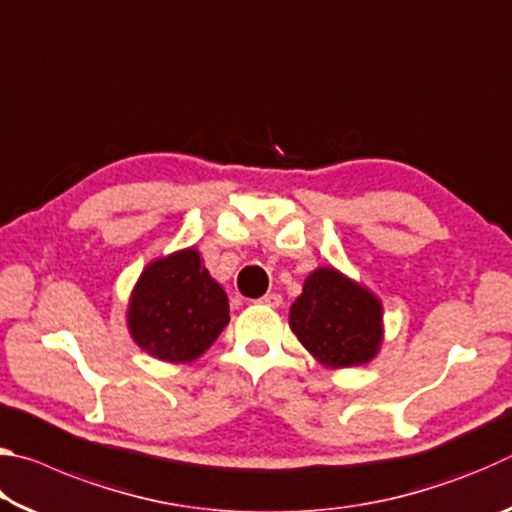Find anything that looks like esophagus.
Masks as SVG:
<instances>
[{
  "label": "esophagus",
  "instance_id": "1",
  "mask_svg": "<svg viewBox=\"0 0 512 512\" xmlns=\"http://www.w3.org/2000/svg\"><path fill=\"white\" fill-rule=\"evenodd\" d=\"M259 302H262V305H268V307H280L282 296H280V293H266L264 298H259Z\"/></svg>",
  "mask_w": 512,
  "mask_h": 512
}]
</instances>
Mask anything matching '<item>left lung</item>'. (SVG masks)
Segmentation results:
<instances>
[{
	"mask_svg": "<svg viewBox=\"0 0 512 512\" xmlns=\"http://www.w3.org/2000/svg\"><path fill=\"white\" fill-rule=\"evenodd\" d=\"M375 293L336 268H316L291 305L289 325L298 341L327 368H352L377 357L384 339Z\"/></svg>",
	"mask_w": 512,
	"mask_h": 512,
	"instance_id": "left-lung-1",
	"label": "left lung"
}]
</instances>
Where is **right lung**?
<instances>
[{
    "instance_id": "1",
    "label": "right lung",
    "mask_w": 512,
    "mask_h": 512,
    "mask_svg": "<svg viewBox=\"0 0 512 512\" xmlns=\"http://www.w3.org/2000/svg\"><path fill=\"white\" fill-rule=\"evenodd\" d=\"M228 323V296L207 273L196 248L151 262L128 302L133 341L160 361L198 359Z\"/></svg>"
}]
</instances>
